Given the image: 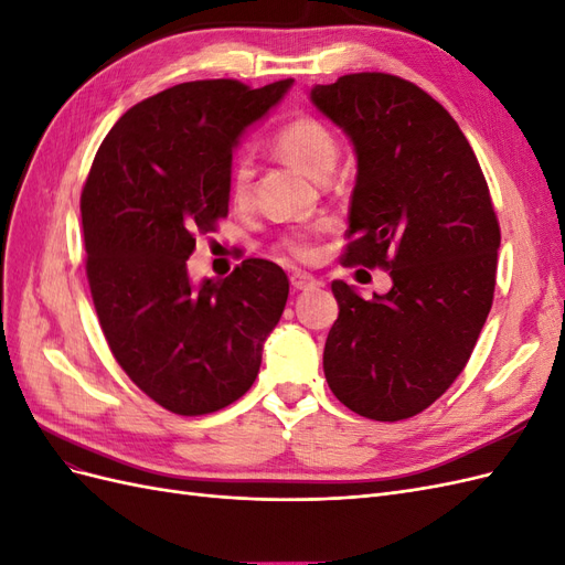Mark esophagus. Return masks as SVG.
Wrapping results in <instances>:
<instances>
[{"label":"esophagus","mask_w":565,"mask_h":565,"mask_svg":"<svg viewBox=\"0 0 565 565\" xmlns=\"http://www.w3.org/2000/svg\"><path fill=\"white\" fill-rule=\"evenodd\" d=\"M289 280H292V287L299 289V292H306V289H316L320 285V280L313 278L311 273H295Z\"/></svg>","instance_id":"34e87169"}]
</instances>
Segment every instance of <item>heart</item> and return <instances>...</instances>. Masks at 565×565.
<instances>
[{"instance_id": "heart-1", "label": "heart", "mask_w": 565, "mask_h": 565, "mask_svg": "<svg viewBox=\"0 0 565 565\" xmlns=\"http://www.w3.org/2000/svg\"><path fill=\"white\" fill-rule=\"evenodd\" d=\"M276 148L289 164H295L303 174H309L313 179H322L324 174H330L337 160V141L332 131L311 115H299L289 119L276 136ZM249 188L252 169L247 162H237L231 174L233 202H245L249 195ZM282 247L301 262L311 259L316 254L311 237L306 235L287 237Z\"/></svg>"}]
</instances>
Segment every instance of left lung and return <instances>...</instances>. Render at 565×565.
<instances>
[{
    "label": "left lung",
    "instance_id": "obj_1",
    "mask_svg": "<svg viewBox=\"0 0 565 565\" xmlns=\"http://www.w3.org/2000/svg\"><path fill=\"white\" fill-rule=\"evenodd\" d=\"M311 100L358 158L341 264L393 282L372 299L332 282L324 380L367 419L415 417L459 377L490 313L500 224L488 183L452 115L413 82L353 73Z\"/></svg>",
    "mask_w": 565,
    "mask_h": 565
}]
</instances>
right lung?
<instances>
[{
    "mask_svg": "<svg viewBox=\"0 0 565 565\" xmlns=\"http://www.w3.org/2000/svg\"><path fill=\"white\" fill-rule=\"evenodd\" d=\"M295 79L249 89L198 79L129 108L82 188L87 278L115 361L148 398L183 417L249 391L289 295L285 270L245 259L228 278H188L195 235L228 214L233 148Z\"/></svg>",
    "mask_w": 565,
    "mask_h": 565,
    "instance_id": "1",
    "label": "right lung"
}]
</instances>
